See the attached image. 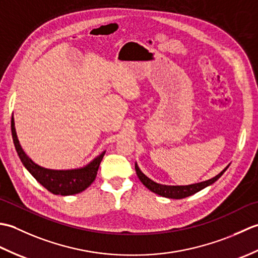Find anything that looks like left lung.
<instances>
[{"instance_id": "left-lung-1", "label": "left lung", "mask_w": 258, "mask_h": 258, "mask_svg": "<svg viewBox=\"0 0 258 258\" xmlns=\"http://www.w3.org/2000/svg\"><path fill=\"white\" fill-rule=\"evenodd\" d=\"M229 165H227L223 171L217 174L216 176H214L213 178H210L207 180H204V182H200V183H195V184H190V185H164V184H160L156 183L154 180H152L151 178H149L146 175L141 171L138 163H135V171L138 176L140 178V180L143 183L144 186H146L153 193H155L157 195H161L163 197H167V199H174V200H179V199H184V197H187L193 195L197 191L202 190L203 188L207 187L212 184H214L216 180L220 178L222 175L224 174V172L226 171Z\"/></svg>"}]
</instances>
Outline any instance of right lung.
<instances>
[{
	"mask_svg": "<svg viewBox=\"0 0 258 258\" xmlns=\"http://www.w3.org/2000/svg\"><path fill=\"white\" fill-rule=\"evenodd\" d=\"M11 131H12L15 150L18 152L22 164L32 176L51 193L62 196L79 194L94 182L105 151L102 152L100 155H97L94 160H92L83 167L72 169H50L37 165L25 154L20 144L18 134H16L13 116L11 119Z\"/></svg>",
	"mask_w": 258,
	"mask_h": 258,
	"instance_id": "1",
	"label": "right lung"
}]
</instances>
